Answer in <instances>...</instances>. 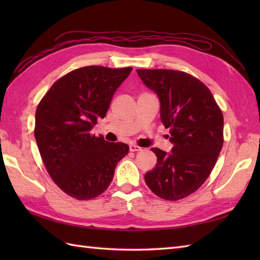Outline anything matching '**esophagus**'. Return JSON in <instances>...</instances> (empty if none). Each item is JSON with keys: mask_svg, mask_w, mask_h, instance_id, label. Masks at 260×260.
Here are the masks:
<instances>
[{"mask_svg": "<svg viewBox=\"0 0 260 260\" xmlns=\"http://www.w3.org/2000/svg\"><path fill=\"white\" fill-rule=\"evenodd\" d=\"M129 151L131 152H139V151H142V147L132 144V145H129Z\"/></svg>", "mask_w": 260, "mask_h": 260, "instance_id": "34e87169", "label": "esophagus"}]
</instances>
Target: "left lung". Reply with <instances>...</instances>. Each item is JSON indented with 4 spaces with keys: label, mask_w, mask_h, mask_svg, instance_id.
Listing matches in <instances>:
<instances>
[{
    "label": "left lung",
    "mask_w": 260,
    "mask_h": 260,
    "mask_svg": "<svg viewBox=\"0 0 260 260\" xmlns=\"http://www.w3.org/2000/svg\"><path fill=\"white\" fill-rule=\"evenodd\" d=\"M136 71L156 93L173 144L169 153L151 148L157 163L145 173V182L157 197L176 201L197 191L211 173L223 144V116L211 91L193 76L169 69Z\"/></svg>",
    "instance_id": "8db88e82"
}]
</instances>
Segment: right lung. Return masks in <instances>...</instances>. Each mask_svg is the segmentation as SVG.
I'll use <instances>...</instances> for the list:
<instances>
[{
	"label": "right lung",
	"mask_w": 260,
	"mask_h": 260,
	"mask_svg": "<svg viewBox=\"0 0 260 260\" xmlns=\"http://www.w3.org/2000/svg\"><path fill=\"white\" fill-rule=\"evenodd\" d=\"M133 68L89 66L64 75L38 105L35 137L49 175L60 189L78 200L107 189L117 163L129 151L90 134L104 118L115 91Z\"/></svg>",
	"instance_id": "obj_1"
}]
</instances>
